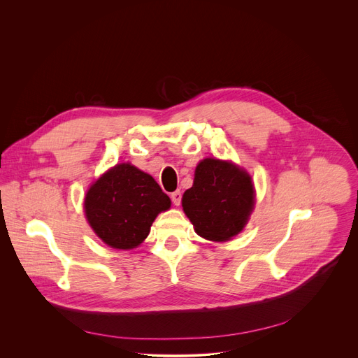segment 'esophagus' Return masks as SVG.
<instances>
[{
    "mask_svg": "<svg viewBox=\"0 0 358 358\" xmlns=\"http://www.w3.org/2000/svg\"><path fill=\"white\" fill-rule=\"evenodd\" d=\"M181 198H182V194H181V191L180 189H177V191H174V192H171V199H173V203L174 206H180L181 203Z\"/></svg>",
    "mask_w": 358,
    "mask_h": 358,
    "instance_id": "34e87169",
    "label": "esophagus"
}]
</instances>
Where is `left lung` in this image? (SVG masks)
I'll return each mask as SVG.
<instances>
[{"label":"left lung","instance_id":"1","mask_svg":"<svg viewBox=\"0 0 358 358\" xmlns=\"http://www.w3.org/2000/svg\"><path fill=\"white\" fill-rule=\"evenodd\" d=\"M255 206L250 176L231 162L203 159L195 169L194 184L182 195V210L195 232L224 242L246 225Z\"/></svg>","mask_w":358,"mask_h":358}]
</instances>
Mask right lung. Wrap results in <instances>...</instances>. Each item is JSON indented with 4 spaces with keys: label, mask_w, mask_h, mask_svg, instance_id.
<instances>
[{
    "label": "right lung",
    "mask_w": 358,
    "mask_h": 358,
    "mask_svg": "<svg viewBox=\"0 0 358 358\" xmlns=\"http://www.w3.org/2000/svg\"><path fill=\"white\" fill-rule=\"evenodd\" d=\"M171 201L150 174L123 163L101 176L86 192L85 214L94 234L115 249H133L148 235Z\"/></svg>",
    "instance_id": "right-lung-1"
}]
</instances>
